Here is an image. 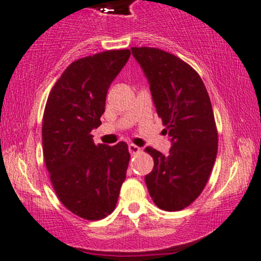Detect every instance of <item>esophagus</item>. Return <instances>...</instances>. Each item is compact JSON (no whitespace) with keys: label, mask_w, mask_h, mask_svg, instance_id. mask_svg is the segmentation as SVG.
Wrapping results in <instances>:
<instances>
[{"label":"esophagus","mask_w":261,"mask_h":261,"mask_svg":"<svg viewBox=\"0 0 261 261\" xmlns=\"http://www.w3.org/2000/svg\"><path fill=\"white\" fill-rule=\"evenodd\" d=\"M128 151H130L131 154H137V153H140L141 151V148L138 147V146H136V144H128Z\"/></svg>","instance_id":"1"}]
</instances>
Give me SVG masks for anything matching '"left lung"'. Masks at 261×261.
Segmentation results:
<instances>
[{"mask_svg":"<svg viewBox=\"0 0 261 261\" xmlns=\"http://www.w3.org/2000/svg\"><path fill=\"white\" fill-rule=\"evenodd\" d=\"M150 85L156 113L172 141L169 155L147 147L153 171L146 184L154 203L180 211L206 187L218 151V131L212 105L199 73L176 55L158 48L133 47Z\"/></svg>","mask_w":261,"mask_h":261,"instance_id":"obj_1","label":"left lung"}]
</instances>
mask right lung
I'll return each mask as SVG.
<instances>
[{
	"label": "right lung",
	"mask_w": 261,
	"mask_h": 261,
	"mask_svg": "<svg viewBox=\"0 0 261 261\" xmlns=\"http://www.w3.org/2000/svg\"><path fill=\"white\" fill-rule=\"evenodd\" d=\"M130 55V49H120L73 61L45 103L43 156L53 188L66 208L87 220L113 212L126 178L127 144L96 146L90 133L101 125L108 88Z\"/></svg>",
	"instance_id": "obj_1"
}]
</instances>
